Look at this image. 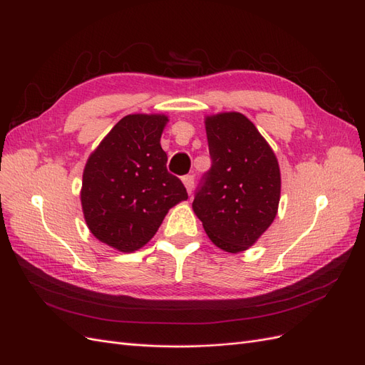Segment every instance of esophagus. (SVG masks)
<instances>
[{"label":"esophagus","mask_w":365,"mask_h":365,"mask_svg":"<svg viewBox=\"0 0 365 365\" xmlns=\"http://www.w3.org/2000/svg\"><path fill=\"white\" fill-rule=\"evenodd\" d=\"M182 184L185 185V189H187V193H192V190H193V185H195V178H193V175H185V176H182Z\"/></svg>","instance_id":"34e87169"}]
</instances>
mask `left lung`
I'll list each match as a JSON object with an SVG mask.
<instances>
[{"instance_id":"obj_1","label":"left lung","mask_w":365,"mask_h":365,"mask_svg":"<svg viewBox=\"0 0 365 365\" xmlns=\"http://www.w3.org/2000/svg\"><path fill=\"white\" fill-rule=\"evenodd\" d=\"M205 132L212 168L192 207L210 240L236 254L256 244L277 215L279 161L252 121L240 113L207 115Z\"/></svg>"}]
</instances>
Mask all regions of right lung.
Masks as SVG:
<instances>
[{
	"instance_id": "add662e5",
	"label": "right lung",
	"mask_w": 365,
	"mask_h": 365,
	"mask_svg": "<svg viewBox=\"0 0 365 365\" xmlns=\"http://www.w3.org/2000/svg\"><path fill=\"white\" fill-rule=\"evenodd\" d=\"M168 121L164 114L123 117L85 164V222L98 240L121 252L145 247L169 210L189 197L165 168L160 138Z\"/></svg>"
}]
</instances>
